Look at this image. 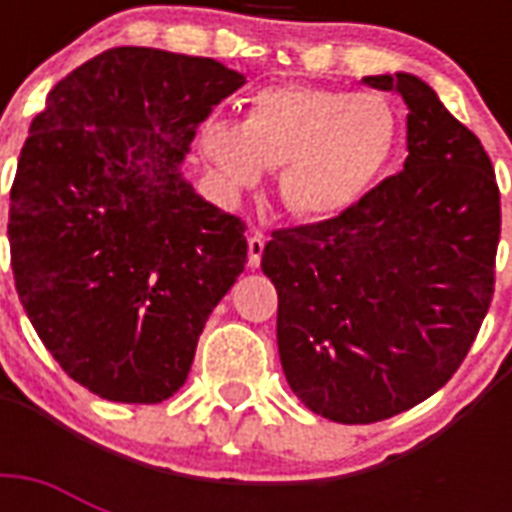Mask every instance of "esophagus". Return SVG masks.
I'll return each instance as SVG.
<instances>
[{
  "mask_svg": "<svg viewBox=\"0 0 512 512\" xmlns=\"http://www.w3.org/2000/svg\"><path fill=\"white\" fill-rule=\"evenodd\" d=\"M265 239L260 231H252L247 239V255H249V268H257L260 265V257H263Z\"/></svg>",
  "mask_w": 512,
  "mask_h": 512,
  "instance_id": "34e87169",
  "label": "esophagus"
}]
</instances>
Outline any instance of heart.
Listing matches in <instances>:
<instances>
[{"instance_id": "heart-1", "label": "heart", "mask_w": 512, "mask_h": 512, "mask_svg": "<svg viewBox=\"0 0 512 512\" xmlns=\"http://www.w3.org/2000/svg\"><path fill=\"white\" fill-rule=\"evenodd\" d=\"M398 116L380 95L273 84L247 100L244 122L212 116L199 146L231 185L279 170L281 199L303 217L348 212L393 162Z\"/></svg>"}]
</instances>
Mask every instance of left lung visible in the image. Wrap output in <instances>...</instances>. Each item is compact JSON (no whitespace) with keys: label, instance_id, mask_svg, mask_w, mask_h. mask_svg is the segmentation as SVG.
Listing matches in <instances>:
<instances>
[{"label":"left lung","instance_id":"obj_1","mask_svg":"<svg viewBox=\"0 0 512 512\" xmlns=\"http://www.w3.org/2000/svg\"><path fill=\"white\" fill-rule=\"evenodd\" d=\"M364 84L409 108L404 170L332 220L273 231L260 263L289 388L342 425L388 420L449 382L492 303L500 244L481 140L414 74Z\"/></svg>","mask_w":512,"mask_h":512}]
</instances>
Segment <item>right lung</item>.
Wrapping results in <instances>:
<instances>
[{
	"mask_svg": "<svg viewBox=\"0 0 512 512\" xmlns=\"http://www.w3.org/2000/svg\"><path fill=\"white\" fill-rule=\"evenodd\" d=\"M247 82L212 58L114 47L60 79L10 191L23 311L95 396L159 404L247 263V225L180 172L212 108Z\"/></svg>",
	"mask_w": 512,
	"mask_h": 512,
	"instance_id": "add662e5",
	"label": "right lung"
}]
</instances>
